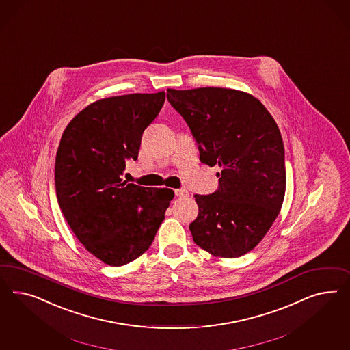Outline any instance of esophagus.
<instances>
[{"label": "esophagus", "instance_id": "1", "mask_svg": "<svg viewBox=\"0 0 350 350\" xmlns=\"http://www.w3.org/2000/svg\"><path fill=\"white\" fill-rule=\"evenodd\" d=\"M174 193H176V196H178V198H186V196H189V191L183 190V189L174 190Z\"/></svg>", "mask_w": 350, "mask_h": 350}]
</instances>
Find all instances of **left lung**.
Segmentation results:
<instances>
[{
    "label": "left lung",
    "mask_w": 350,
    "mask_h": 350,
    "mask_svg": "<svg viewBox=\"0 0 350 350\" xmlns=\"http://www.w3.org/2000/svg\"><path fill=\"white\" fill-rule=\"evenodd\" d=\"M167 98L189 124L202 163L222 170L218 190L195 195V244L217 258L249 253L285 198V150L275 119L254 96L232 88H168Z\"/></svg>",
    "instance_id": "left-lung-1"
}]
</instances>
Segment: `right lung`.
<instances>
[{
	"instance_id": "1",
	"label": "right lung",
	"mask_w": 350,
	"mask_h": 350,
	"mask_svg": "<svg viewBox=\"0 0 350 350\" xmlns=\"http://www.w3.org/2000/svg\"><path fill=\"white\" fill-rule=\"evenodd\" d=\"M165 92L113 96L85 106L66 126L55 161L59 206L75 237L97 259L119 267L144 254L174 198L170 189L122 180L137 159L145 128Z\"/></svg>"
}]
</instances>
